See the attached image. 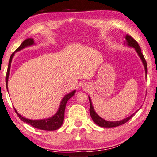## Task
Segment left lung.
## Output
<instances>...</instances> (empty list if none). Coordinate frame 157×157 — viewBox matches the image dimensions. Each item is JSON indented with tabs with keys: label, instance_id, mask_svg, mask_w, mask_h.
I'll return each instance as SVG.
<instances>
[{
	"label": "left lung",
	"instance_id": "8db88e82",
	"mask_svg": "<svg viewBox=\"0 0 157 157\" xmlns=\"http://www.w3.org/2000/svg\"><path fill=\"white\" fill-rule=\"evenodd\" d=\"M125 40H126V41H125V44H126V45H128L129 47H131V48H133L134 49H135L136 52H137L138 56H139V58H141V60L142 61V63H143V65L144 66V69H145V73H146V75H147V63H146V61L145 60V58H144V55L142 54L141 50V48H140L139 45H138V42H136V40H134L133 37H132V36H131L130 35H128V34L125 36ZM89 103H90V109H89V112H90V115H91V118H92L93 121L94 122V123H96L97 125L100 126V127L114 128V127H117V126L123 125V124L125 123L126 122H128V121H129V120L131 119V117H133V116L136 113V112H137L136 111L135 113L132 114V115L131 116H129V117H126V118L121 120V121H106V120L101 118V117H99V116L96 113V112H95L94 109V107H93L92 103H91L90 97H89Z\"/></svg>",
	"mask_w": 157,
	"mask_h": 157
}]
</instances>
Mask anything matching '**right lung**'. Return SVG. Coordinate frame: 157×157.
Masks as SVG:
<instances>
[{"label": "right lung", "mask_w": 157, "mask_h": 157, "mask_svg": "<svg viewBox=\"0 0 157 157\" xmlns=\"http://www.w3.org/2000/svg\"><path fill=\"white\" fill-rule=\"evenodd\" d=\"M34 40L32 38L26 39L24 41L22 42L19 48L16 50V51L12 53V55L10 57L9 59V66H8V70L6 73V88L8 90V81H9V72H10V68H11V63L12 59H13L15 52L21 50L22 49L26 48V47H29L32 45H34ZM76 90H74L71 92L67 94L66 95H65V97L62 99V100L60 101V105L59 106L58 110L57 111V113L55 114L53 116L49 117V118L46 119H42V120H30L24 117L23 116H21L20 114L18 113L17 111L15 109L16 113L17 114V115L19 116V117L21 120L22 121H24V123H26L29 125H31L32 127L37 128V129L40 130H44V131H56V130L58 129L61 127L64 121V113H65V109H66V105L67 101H68L69 99H71V97L74 95Z\"/></svg>", "instance_id": "1"}]
</instances>
